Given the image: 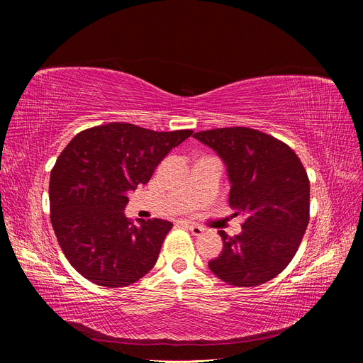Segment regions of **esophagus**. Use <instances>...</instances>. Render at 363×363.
Masks as SVG:
<instances>
[{
	"instance_id": "34e87169",
	"label": "esophagus",
	"mask_w": 363,
	"mask_h": 363,
	"mask_svg": "<svg viewBox=\"0 0 363 363\" xmlns=\"http://www.w3.org/2000/svg\"><path fill=\"white\" fill-rule=\"evenodd\" d=\"M182 223H183L186 227H188L195 236H200V235L204 232V227L200 225V224H195V223H191V221H182Z\"/></svg>"
}]
</instances>
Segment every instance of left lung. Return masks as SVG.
<instances>
[{
  "label": "left lung",
  "mask_w": 363,
  "mask_h": 363,
  "mask_svg": "<svg viewBox=\"0 0 363 363\" xmlns=\"http://www.w3.org/2000/svg\"><path fill=\"white\" fill-rule=\"evenodd\" d=\"M195 139L223 159L228 203L242 213V232L219 230L223 251L208 262L216 277L239 288L259 286L289 265L309 224L311 184L301 160L284 142L248 127L199 131Z\"/></svg>",
  "instance_id": "obj_1"
}]
</instances>
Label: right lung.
Masks as SVG:
<instances>
[{
	"label": "right lung",
	"mask_w": 363,
	"mask_h": 363,
	"mask_svg": "<svg viewBox=\"0 0 363 363\" xmlns=\"http://www.w3.org/2000/svg\"><path fill=\"white\" fill-rule=\"evenodd\" d=\"M192 133L111 123L80 131L60 152L50 177V218L65 257L84 279L123 288L156 265L172 223L133 224L124 215L127 194L148 183Z\"/></svg>",
	"instance_id": "right-lung-1"
}]
</instances>
